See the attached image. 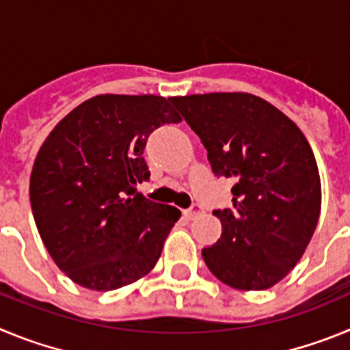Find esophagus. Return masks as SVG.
Instances as JSON below:
<instances>
[{
  "label": "esophagus",
  "mask_w": 350,
  "mask_h": 350,
  "mask_svg": "<svg viewBox=\"0 0 350 350\" xmlns=\"http://www.w3.org/2000/svg\"><path fill=\"white\" fill-rule=\"evenodd\" d=\"M203 210H202V206L200 205H193L191 206V208H187L185 210V217L187 219H194V217H198V215H200V213H202Z\"/></svg>",
  "instance_id": "1"
}]
</instances>
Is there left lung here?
<instances>
[{
    "label": "left lung",
    "mask_w": 350,
    "mask_h": 350,
    "mask_svg": "<svg viewBox=\"0 0 350 350\" xmlns=\"http://www.w3.org/2000/svg\"><path fill=\"white\" fill-rule=\"evenodd\" d=\"M202 138L217 177L234 180L233 210H215L222 234L202 250L226 286L262 291L301 259L321 213V178L298 126L249 92L173 96Z\"/></svg>",
    "instance_id": "left-lung-1"
}]
</instances>
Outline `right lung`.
<instances>
[{
    "label": "right lung",
    "instance_id": "right-lung-1",
    "mask_svg": "<svg viewBox=\"0 0 350 350\" xmlns=\"http://www.w3.org/2000/svg\"><path fill=\"white\" fill-rule=\"evenodd\" d=\"M156 94H100L57 122L33 165L29 200L45 249L92 291L137 282L156 267L180 210L137 193L148 135L180 122Z\"/></svg>",
    "mask_w": 350,
    "mask_h": 350
}]
</instances>
